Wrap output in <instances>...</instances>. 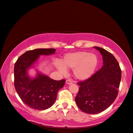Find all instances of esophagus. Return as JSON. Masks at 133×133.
Masks as SVG:
<instances>
[{
	"instance_id": "esophagus-1",
	"label": "esophagus",
	"mask_w": 133,
	"mask_h": 133,
	"mask_svg": "<svg viewBox=\"0 0 133 133\" xmlns=\"http://www.w3.org/2000/svg\"><path fill=\"white\" fill-rule=\"evenodd\" d=\"M66 83L68 85L72 84V81L70 80V79H67V80L66 81Z\"/></svg>"
}]
</instances>
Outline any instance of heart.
Wrapping results in <instances>:
<instances>
[{
  "label": "heart",
  "instance_id": "obj_1",
  "mask_svg": "<svg viewBox=\"0 0 133 133\" xmlns=\"http://www.w3.org/2000/svg\"><path fill=\"white\" fill-rule=\"evenodd\" d=\"M98 64V58L94 54L85 51H79L64 56L63 64L56 63L57 68L62 73L65 75L67 69H74V75L78 79L85 80L92 76Z\"/></svg>",
  "mask_w": 133,
  "mask_h": 133
}]
</instances>
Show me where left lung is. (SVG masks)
<instances>
[{
  "instance_id": "left-lung-1",
  "label": "left lung",
  "mask_w": 133,
  "mask_h": 133,
  "mask_svg": "<svg viewBox=\"0 0 133 133\" xmlns=\"http://www.w3.org/2000/svg\"><path fill=\"white\" fill-rule=\"evenodd\" d=\"M101 53L104 65L90 78L77 82L79 86L75 98L78 107L88 114H97L106 110L116 99L121 79V69L111 53L94 46Z\"/></svg>"
}]
</instances>
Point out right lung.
Masks as SVG:
<instances>
[{"label":"right lung","instance_id":"1","mask_svg":"<svg viewBox=\"0 0 133 133\" xmlns=\"http://www.w3.org/2000/svg\"><path fill=\"white\" fill-rule=\"evenodd\" d=\"M54 48H40L28 51L19 57L14 66V85L22 101L32 109L45 110L51 107L58 91L64 87L65 79L50 78L37 73L35 78L28 76L27 70L34 65L40 55L54 54Z\"/></svg>","mask_w":133,"mask_h":133}]
</instances>
